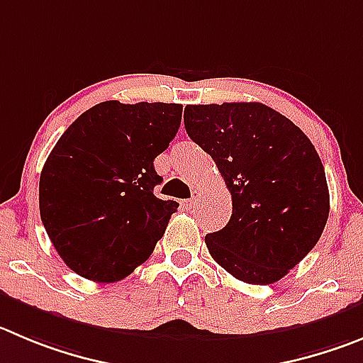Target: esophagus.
I'll return each mask as SVG.
<instances>
[{
    "label": "esophagus",
    "mask_w": 363,
    "mask_h": 363,
    "mask_svg": "<svg viewBox=\"0 0 363 363\" xmlns=\"http://www.w3.org/2000/svg\"><path fill=\"white\" fill-rule=\"evenodd\" d=\"M193 193H195V195H193L191 199H188V201H182V202H181L182 208L188 209V211H189V209H195V208H197L199 201H201V197H199V193H197V191H193Z\"/></svg>",
    "instance_id": "34e87169"
}]
</instances>
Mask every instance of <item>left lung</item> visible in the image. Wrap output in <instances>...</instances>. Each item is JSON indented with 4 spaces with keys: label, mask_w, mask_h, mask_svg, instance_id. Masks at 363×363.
I'll use <instances>...</instances> for the list:
<instances>
[{
    "label": "left lung",
    "mask_w": 363,
    "mask_h": 363,
    "mask_svg": "<svg viewBox=\"0 0 363 363\" xmlns=\"http://www.w3.org/2000/svg\"><path fill=\"white\" fill-rule=\"evenodd\" d=\"M184 127L231 191L228 225L206 235L209 254L243 283L270 284L319 242L330 191L308 135L259 101L188 105Z\"/></svg>",
    "instance_id": "obj_1"
}]
</instances>
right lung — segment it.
<instances>
[{
	"instance_id": "add662e5",
	"label": "right lung",
	"mask_w": 363,
	"mask_h": 363,
	"mask_svg": "<svg viewBox=\"0 0 363 363\" xmlns=\"http://www.w3.org/2000/svg\"><path fill=\"white\" fill-rule=\"evenodd\" d=\"M182 105L101 101L80 114L48 155L39 181L43 225L62 262L114 283L148 259L175 201L155 197L154 159L179 130Z\"/></svg>"
}]
</instances>
